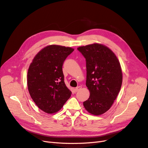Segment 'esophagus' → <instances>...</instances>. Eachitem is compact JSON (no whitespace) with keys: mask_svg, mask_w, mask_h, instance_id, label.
<instances>
[{"mask_svg":"<svg viewBox=\"0 0 148 148\" xmlns=\"http://www.w3.org/2000/svg\"><path fill=\"white\" fill-rule=\"evenodd\" d=\"M81 89H82V87H81V86H78V87H77L76 88H75V92H78V91H79Z\"/></svg>","mask_w":148,"mask_h":148,"instance_id":"1","label":"esophagus"}]
</instances>
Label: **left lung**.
I'll return each instance as SVG.
<instances>
[{
  "label": "left lung",
  "instance_id": "left-lung-1",
  "mask_svg": "<svg viewBox=\"0 0 148 148\" xmlns=\"http://www.w3.org/2000/svg\"><path fill=\"white\" fill-rule=\"evenodd\" d=\"M86 59V85L90 96L83 106L89 113L99 115L112 106L122 83V71L117 56L107 46L94 43L77 48Z\"/></svg>",
  "mask_w": 148,
  "mask_h": 148
}]
</instances>
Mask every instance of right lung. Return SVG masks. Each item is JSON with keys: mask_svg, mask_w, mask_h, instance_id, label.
Returning <instances> with one entry per match:
<instances>
[{"mask_svg": "<svg viewBox=\"0 0 148 148\" xmlns=\"http://www.w3.org/2000/svg\"><path fill=\"white\" fill-rule=\"evenodd\" d=\"M73 51L69 47L47 46L35 56L29 66V93L36 106L46 113L57 112L71 96V92L64 82L62 66Z\"/></svg>", "mask_w": 148, "mask_h": 148, "instance_id": "obj_1", "label": "right lung"}]
</instances>
